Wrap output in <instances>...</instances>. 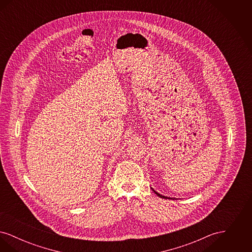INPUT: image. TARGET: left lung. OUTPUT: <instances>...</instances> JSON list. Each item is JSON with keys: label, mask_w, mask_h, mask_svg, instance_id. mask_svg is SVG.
I'll use <instances>...</instances> for the list:
<instances>
[{"label": "left lung", "mask_w": 252, "mask_h": 252, "mask_svg": "<svg viewBox=\"0 0 252 252\" xmlns=\"http://www.w3.org/2000/svg\"><path fill=\"white\" fill-rule=\"evenodd\" d=\"M153 191H154V192H155V193H156L157 195H158V196H159V197H161V198H168V199H171V198H170V197H167V196H164V195H161V194H159V193H158V192H156V191H155V190H153Z\"/></svg>", "instance_id": "1"}]
</instances>
